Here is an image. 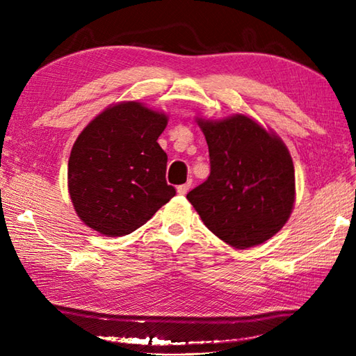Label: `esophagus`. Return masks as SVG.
<instances>
[{"label":"esophagus","instance_id":"34e87169","mask_svg":"<svg viewBox=\"0 0 356 356\" xmlns=\"http://www.w3.org/2000/svg\"><path fill=\"white\" fill-rule=\"evenodd\" d=\"M190 188H191V182H186V184H184V185H179V186H177V193H179L180 195H185L188 191H190Z\"/></svg>","mask_w":356,"mask_h":356}]
</instances>
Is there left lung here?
Masks as SVG:
<instances>
[{
	"mask_svg": "<svg viewBox=\"0 0 356 356\" xmlns=\"http://www.w3.org/2000/svg\"><path fill=\"white\" fill-rule=\"evenodd\" d=\"M209 149L211 174L186 194L207 228L236 249L274 237L295 203V170L277 133L246 115L197 116Z\"/></svg>",
	"mask_w": 356,
	"mask_h": 356,
	"instance_id": "8db88e82",
	"label": "left lung"
}]
</instances>
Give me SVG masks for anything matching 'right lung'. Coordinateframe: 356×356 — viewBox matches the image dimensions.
Returning <instances> with one entry per match:
<instances>
[{"mask_svg":"<svg viewBox=\"0 0 356 356\" xmlns=\"http://www.w3.org/2000/svg\"><path fill=\"white\" fill-rule=\"evenodd\" d=\"M163 111L138 101L111 104L74 140L67 186L78 217L102 236H127L176 195L157 143Z\"/></svg>","mask_w":356,"mask_h":356,"instance_id":"1","label":"right lung"}]
</instances>
